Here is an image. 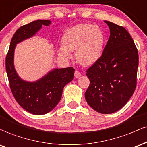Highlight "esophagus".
Wrapping results in <instances>:
<instances>
[{"mask_svg": "<svg viewBox=\"0 0 147 147\" xmlns=\"http://www.w3.org/2000/svg\"><path fill=\"white\" fill-rule=\"evenodd\" d=\"M74 75H75V77L76 78H79V77H80V76H81V73H80V71L78 70H76L75 71V73H74Z\"/></svg>", "mask_w": 147, "mask_h": 147, "instance_id": "34e87169", "label": "esophagus"}]
</instances>
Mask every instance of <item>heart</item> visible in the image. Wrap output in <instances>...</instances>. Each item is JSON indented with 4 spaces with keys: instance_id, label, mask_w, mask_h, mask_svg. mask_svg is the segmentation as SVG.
<instances>
[{
    "instance_id": "b5f03b06",
    "label": "heart",
    "mask_w": 147,
    "mask_h": 147,
    "mask_svg": "<svg viewBox=\"0 0 147 147\" xmlns=\"http://www.w3.org/2000/svg\"><path fill=\"white\" fill-rule=\"evenodd\" d=\"M105 42L104 33L99 27L90 24H78L65 31L58 53L64 58L70 59V51H75L78 63L88 67L100 58Z\"/></svg>"
}]
</instances>
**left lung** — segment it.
I'll use <instances>...</instances> for the list:
<instances>
[{"label":"left lung","instance_id":"1","mask_svg":"<svg viewBox=\"0 0 147 147\" xmlns=\"http://www.w3.org/2000/svg\"><path fill=\"white\" fill-rule=\"evenodd\" d=\"M105 22L110 36L102 55L86 71L90 83L85 96L96 112L111 114L123 108L136 90L139 57L128 31L121 26Z\"/></svg>","mask_w":147,"mask_h":147}]
</instances>
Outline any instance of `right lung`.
Masks as SVG:
<instances>
[{"instance_id":"1","label":"right lung","mask_w":147,"mask_h":147,"mask_svg":"<svg viewBox=\"0 0 147 147\" xmlns=\"http://www.w3.org/2000/svg\"><path fill=\"white\" fill-rule=\"evenodd\" d=\"M49 20H37L21 26L14 34L5 59V67L11 93L19 105L33 115L51 112L61 99L64 87L74 79L73 67L55 69L35 82L22 80L14 67L16 44L32 37L42 28L49 26Z\"/></svg>"}]
</instances>
